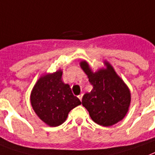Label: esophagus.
I'll list each match as a JSON object with an SVG mask.
<instances>
[{"label":"esophagus","instance_id":"34e87169","mask_svg":"<svg viewBox=\"0 0 155 155\" xmlns=\"http://www.w3.org/2000/svg\"><path fill=\"white\" fill-rule=\"evenodd\" d=\"M78 98L80 99V101L82 100V99H83V94H80V95H78Z\"/></svg>","mask_w":155,"mask_h":155}]
</instances>
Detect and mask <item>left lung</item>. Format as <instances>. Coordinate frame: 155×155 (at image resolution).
I'll return each mask as SVG.
<instances>
[{
	"label": "left lung",
	"instance_id": "left-lung-1",
	"mask_svg": "<svg viewBox=\"0 0 155 155\" xmlns=\"http://www.w3.org/2000/svg\"><path fill=\"white\" fill-rule=\"evenodd\" d=\"M105 68L91 70L86 60L80 65L93 86L90 93H86L82 104L89 112L95 123L110 127L123 120L129 110L131 101L130 91L110 63L104 60Z\"/></svg>",
	"mask_w": 155,
	"mask_h": 155
}]
</instances>
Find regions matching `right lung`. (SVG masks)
<instances>
[{
	"label": "right lung",
	"instance_id": "add662e5",
	"mask_svg": "<svg viewBox=\"0 0 155 155\" xmlns=\"http://www.w3.org/2000/svg\"><path fill=\"white\" fill-rule=\"evenodd\" d=\"M61 69L45 73L39 78L30 95L36 115L49 127H58L66 121L68 113L81 104L70 86L62 81Z\"/></svg>",
	"mask_w": 155,
	"mask_h": 155
}]
</instances>
